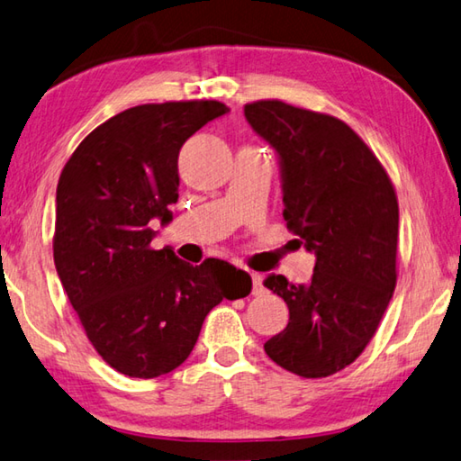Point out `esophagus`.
<instances>
[{
	"label": "esophagus",
	"instance_id": "obj_1",
	"mask_svg": "<svg viewBox=\"0 0 461 461\" xmlns=\"http://www.w3.org/2000/svg\"><path fill=\"white\" fill-rule=\"evenodd\" d=\"M250 279H253V294H263L265 286H263V276L258 273H250Z\"/></svg>",
	"mask_w": 461,
	"mask_h": 461
}]
</instances>
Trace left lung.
Instances as JSON below:
<instances>
[{"mask_svg":"<svg viewBox=\"0 0 461 461\" xmlns=\"http://www.w3.org/2000/svg\"><path fill=\"white\" fill-rule=\"evenodd\" d=\"M245 118L279 158L283 216L315 255L307 285L268 275L289 323L265 343L276 366L327 377L359 357L392 301L399 206L392 180L341 120L279 100L247 104Z\"/></svg>","mask_w":461,"mask_h":461,"instance_id":"8db88e82","label":"left lung"}]
</instances>
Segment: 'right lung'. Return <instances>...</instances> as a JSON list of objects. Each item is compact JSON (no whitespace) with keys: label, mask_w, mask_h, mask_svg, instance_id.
Listing matches in <instances>:
<instances>
[{"label":"right lung","mask_w":461,"mask_h":461,"mask_svg":"<svg viewBox=\"0 0 461 461\" xmlns=\"http://www.w3.org/2000/svg\"><path fill=\"white\" fill-rule=\"evenodd\" d=\"M227 112L214 100L128 108L86 136L59 176L58 276L94 349L128 377L176 369L211 309L253 289L227 260L193 267L150 249L152 224H168L178 201L182 144Z\"/></svg>","instance_id":"right-lung-1"}]
</instances>
